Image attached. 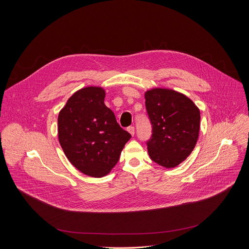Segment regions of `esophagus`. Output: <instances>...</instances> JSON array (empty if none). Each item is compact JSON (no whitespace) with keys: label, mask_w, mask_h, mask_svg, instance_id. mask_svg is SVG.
Returning <instances> with one entry per match:
<instances>
[{"label":"esophagus","mask_w":249,"mask_h":249,"mask_svg":"<svg viewBox=\"0 0 249 249\" xmlns=\"http://www.w3.org/2000/svg\"><path fill=\"white\" fill-rule=\"evenodd\" d=\"M127 131H128L132 136H134V134H135V128H134V126H129V127H127Z\"/></svg>","instance_id":"1"}]
</instances>
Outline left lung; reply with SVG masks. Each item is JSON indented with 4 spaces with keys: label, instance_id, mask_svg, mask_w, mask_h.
Segmentation results:
<instances>
[{
    "label": "left lung",
    "instance_id": "obj_1",
    "mask_svg": "<svg viewBox=\"0 0 249 249\" xmlns=\"http://www.w3.org/2000/svg\"><path fill=\"white\" fill-rule=\"evenodd\" d=\"M145 108L152 125L146 142L152 161L175 168L193 151L198 139L200 112L185 95L172 89L153 88L144 93Z\"/></svg>",
    "mask_w": 249,
    "mask_h": 249
}]
</instances>
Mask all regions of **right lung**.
Returning a JSON list of instances; mask_svg holds the SVG:
<instances>
[{
  "label": "right lung",
  "instance_id": "1",
  "mask_svg": "<svg viewBox=\"0 0 249 249\" xmlns=\"http://www.w3.org/2000/svg\"><path fill=\"white\" fill-rule=\"evenodd\" d=\"M106 91L89 86L76 91L58 115V140L71 162L92 178L108 175L131 135L105 105Z\"/></svg>",
  "mask_w": 249,
  "mask_h": 249
}]
</instances>
